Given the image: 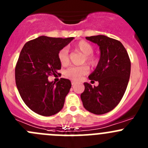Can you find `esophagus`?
<instances>
[{
    "label": "esophagus",
    "instance_id": "obj_1",
    "mask_svg": "<svg viewBox=\"0 0 148 148\" xmlns=\"http://www.w3.org/2000/svg\"><path fill=\"white\" fill-rule=\"evenodd\" d=\"M71 84H72V85L74 86V85H75V81H72Z\"/></svg>",
    "mask_w": 148,
    "mask_h": 148
}]
</instances>
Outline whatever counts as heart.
Here are the masks:
<instances>
[{
	"label": "heart",
	"instance_id": "b5f03b06",
	"mask_svg": "<svg viewBox=\"0 0 148 148\" xmlns=\"http://www.w3.org/2000/svg\"><path fill=\"white\" fill-rule=\"evenodd\" d=\"M75 47L81 52L84 55H85L86 62L91 65H95L97 63V59L92 55V52L94 51L93 46L88 42L86 40H80L76 44ZM58 59L60 63L62 65L65 66L69 64V50L67 47H63L60 50L58 53ZM88 72V68L87 66H73L64 71V75L67 78L73 81H78L81 79V76L87 74Z\"/></svg>",
	"mask_w": 148,
	"mask_h": 148
}]
</instances>
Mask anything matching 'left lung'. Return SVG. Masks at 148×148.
Listing matches in <instances>:
<instances>
[{
    "mask_svg": "<svg viewBox=\"0 0 148 148\" xmlns=\"http://www.w3.org/2000/svg\"><path fill=\"white\" fill-rule=\"evenodd\" d=\"M86 38L97 43L100 49L97 66L88 76L92 81H98L99 85L92 87L84 83L85 90L81 98L86 110L102 115L113 110L123 97L130 77V59L119 40L102 35Z\"/></svg>",
    "mask_w": 148,
    "mask_h": 148,
    "instance_id": "obj_1",
    "label": "left lung"
}]
</instances>
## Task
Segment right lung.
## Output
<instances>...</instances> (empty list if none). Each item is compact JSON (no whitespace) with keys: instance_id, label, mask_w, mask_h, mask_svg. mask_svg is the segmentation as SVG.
<instances>
[{"instance_id":"obj_1","label":"right lung","mask_w":148,"mask_h":148,"mask_svg":"<svg viewBox=\"0 0 148 148\" xmlns=\"http://www.w3.org/2000/svg\"><path fill=\"white\" fill-rule=\"evenodd\" d=\"M73 38L40 36L27 42L21 51L15 68L16 87L25 105L38 115H55L64 106L71 82L60 78L55 84L48 78L61 69L58 53Z\"/></svg>"}]
</instances>
